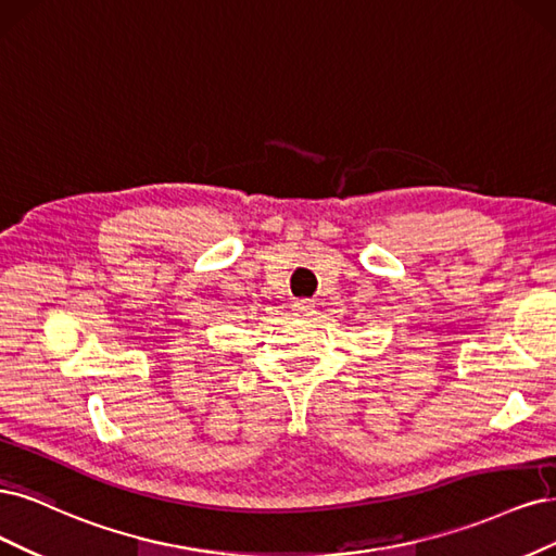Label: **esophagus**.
<instances>
[{"label": "esophagus", "instance_id": "obj_1", "mask_svg": "<svg viewBox=\"0 0 556 556\" xmlns=\"http://www.w3.org/2000/svg\"><path fill=\"white\" fill-rule=\"evenodd\" d=\"M293 312H295V316H300V318H312V316L316 314L312 300H298V302L293 304Z\"/></svg>", "mask_w": 556, "mask_h": 556}]
</instances>
